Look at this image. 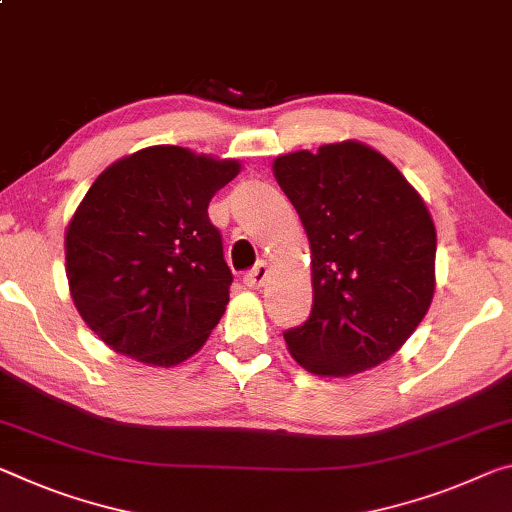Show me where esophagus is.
I'll use <instances>...</instances> for the list:
<instances>
[{
	"mask_svg": "<svg viewBox=\"0 0 512 512\" xmlns=\"http://www.w3.org/2000/svg\"><path fill=\"white\" fill-rule=\"evenodd\" d=\"M269 275H271L269 264L259 262L253 271H248L246 275H243V285H246L248 289H259V287H264V282L269 280Z\"/></svg>",
	"mask_w": 512,
	"mask_h": 512,
	"instance_id": "esophagus-1",
	"label": "esophagus"
}]
</instances>
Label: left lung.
Masks as SVG:
<instances>
[{"label": "left lung", "mask_w": 512, "mask_h": 512, "mask_svg": "<svg viewBox=\"0 0 512 512\" xmlns=\"http://www.w3.org/2000/svg\"><path fill=\"white\" fill-rule=\"evenodd\" d=\"M310 241L312 314L285 342L314 376L346 378L392 358L435 294L433 216L385 154L360 141L273 161Z\"/></svg>", "instance_id": "obj_1"}]
</instances>
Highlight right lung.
Instances as JSON below:
<instances>
[{"label":"right lung","mask_w":512,"mask_h":512,"mask_svg":"<svg viewBox=\"0 0 512 512\" xmlns=\"http://www.w3.org/2000/svg\"><path fill=\"white\" fill-rule=\"evenodd\" d=\"M239 170L237 159L150 145L97 175L66 227V275L111 351L177 367L212 335L232 273L207 207Z\"/></svg>","instance_id":"add662e5"}]
</instances>
